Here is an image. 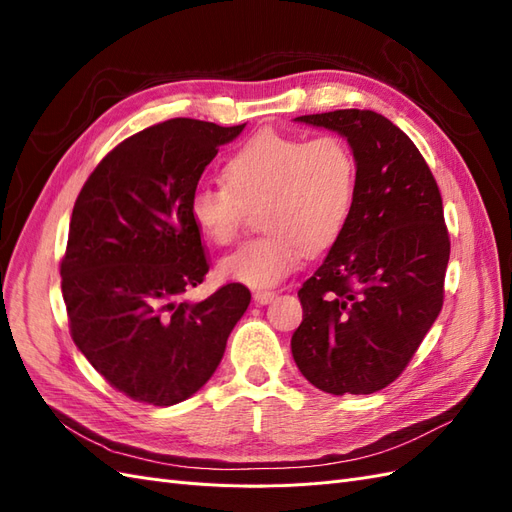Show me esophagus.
I'll list each match as a JSON object with an SVG mask.
<instances>
[{
  "mask_svg": "<svg viewBox=\"0 0 512 512\" xmlns=\"http://www.w3.org/2000/svg\"><path fill=\"white\" fill-rule=\"evenodd\" d=\"M275 297H277V294L271 292V290H256V292H254V303H256V305H267V303H271Z\"/></svg>",
  "mask_w": 512,
  "mask_h": 512,
  "instance_id": "esophagus-1",
  "label": "esophagus"
}]
</instances>
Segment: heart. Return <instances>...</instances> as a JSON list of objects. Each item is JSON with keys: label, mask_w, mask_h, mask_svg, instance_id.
I'll list each match as a JSON object with an SVG mask.
<instances>
[{"label": "heart", "mask_w": 512, "mask_h": 512, "mask_svg": "<svg viewBox=\"0 0 512 512\" xmlns=\"http://www.w3.org/2000/svg\"><path fill=\"white\" fill-rule=\"evenodd\" d=\"M224 183H200L188 211L203 235L228 245L250 211H260L267 235L243 243L220 262L222 277L250 288H271L312 254L333 247L350 222L359 170L337 134L312 138L260 132L226 160Z\"/></svg>", "instance_id": "1"}]
</instances>
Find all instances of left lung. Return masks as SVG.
Masks as SVG:
<instances>
[{
    "label": "left lung",
    "instance_id": "left-lung-1",
    "mask_svg": "<svg viewBox=\"0 0 512 512\" xmlns=\"http://www.w3.org/2000/svg\"><path fill=\"white\" fill-rule=\"evenodd\" d=\"M297 121L348 138L359 190L344 235L299 288L292 356L316 389L369 395L401 376L442 309V196L421 151L384 115L342 108Z\"/></svg>",
    "mask_w": 512,
    "mask_h": 512
}]
</instances>
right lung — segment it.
Here are the masks:
<instances>
[{"label":"right lung","mask_w":512,"mask_h":512,"mask_svg":"<svg viewBox=\"0 0 512 512\" xmlns=\"http://www.w3.org/2000/svg\"><path fill=\"white\" fill-rule=\"evenodd\" d=\"M241 126L168 119L108 151L72 209L61 292L74 344L126 397L173 406L218 369L252 294L226 284L200 303L209 258L188 200Z\"/></svg>","instance_id":"add662e5"}]
</instances>
